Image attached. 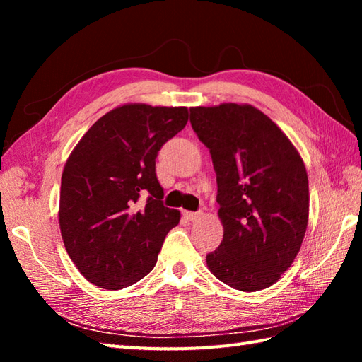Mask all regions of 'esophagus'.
<instances>
[{
    "label": "esophagus",
    "mask_w": 362,
    "mask_h": 362,
    "mask_svg": "<svg viewBox=\"0 0 362 362\" xmlns=\"http://www.w3.org/2000/svg\"><path fill=\"white\" fill-rule=\"evenodd\" d=\"M183 216H185L188 221H197L199 218L202 216V213H201V211H197V213H193V211H183Z\"/></svg>",
    "instance_id": "esophagus-1"
}]
</instances>
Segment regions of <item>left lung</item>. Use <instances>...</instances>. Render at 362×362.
<instances>
[{
	"instance_id": "1",
	"label": "left lung",
	"mask_w": 362,
	"mask_h": 362,
	"mask_svg": "<svg viewBox=\"0 0 362 362\" xmlns=\"http://www.w3.org/2000/svg\"><path fill=\"white\" fill-rule=\"evenodd\" d=\"M189 121L210 149L224 238L206 255L230 288L272 286L294 263L310 214L306 168L281 129L250 104L191 107Z\"/></svg>"
}]
</instances>
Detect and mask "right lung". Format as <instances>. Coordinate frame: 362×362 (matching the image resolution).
Segmentation results:
<instances>
[{"label": "right lung", "instance_id": "obj_1", "mask_svg": "<svg viewBox=\"0 0 362 362\" xmlns=\"http://www.w3.org/2000/svg\"><path fill=\"white\" fill-rule=\"evenodd\" d=\"M187 107L124 104L105 113L68 157L59 226L79 272L104 289L141 280L157 263L180 211L163 205L156 175L161 146L187 126ZM150 194L143 211L134 204Z\"/></svg>", "mask_w": 362, "mask_h": 362}]
</instances>
